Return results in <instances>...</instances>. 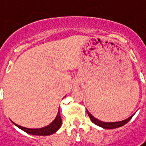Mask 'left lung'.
<instances>
[{"label": "left lung", "mask_w": 146, "mask_h": 146, "mask_svg": "<svg viewBox=\"0 0 146 146\" xmlns=\"http://www.w3.org/2000/svg\"><path fill=\"white\" fill-rule=\"evenodd\" d=\"M87 113H88V116L90 117L91 120L93 123H95L97 126H100L103 128H105V129H113V128H117V127H120L122 126H123L126 123H127L129 121L131 120V118L132 117L133 115H131V117H129L128 118L125 119V120H123V121H120V122H115V123H105V122H102V121H100L97 118H96L95 117H93L92 114L86 110Z\"/></svg>", "instance_id": "8db88e82"}]
</instances>
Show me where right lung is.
Listing matches in <instances>:
<instances>
[{
  "instance_id": "obj_1",
  "label": "right lung",
  "mask_w": 146,
  "mask_h": 146,
  "mask_svg": "<svg viewBox=\"0 0 146 146\" xmlns=\"http://www.w3.org/2000/svg\"><path fill=\"white\" fill-rule=\"evenodd\" d=\"M61 123H62V119H61L60 112V109L58 111L57 116L54 118V120L50 124H49L46 127H41V128H36V129H32V128H26L21 127L19 125H17L14 123L15 125H16L19 128H20L21 130L23 131L31 134V135H35V136H48V135H51L54 133L56 131L58 130L60 127Z\"/></svg>"
}]
</instances>
